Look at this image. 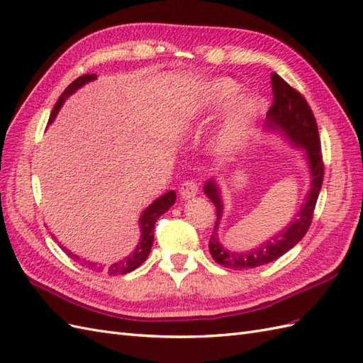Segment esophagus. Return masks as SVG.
Wrapping results in <instances>:
<instances>
[{
  "instance_id": "34e87169",
  "label": "esophagus",
  "mask_w": 363,
  "mask_h": 363,
  "mask_svg": "<svg viewBox=\"0 0 363 363\" xmlns=\"http://www.w3.org/2000/svg\"><path fill=\"white\" fill-rule=\"evenodd\" d=\"M198 191H199L198 184L194 182L193 179L185 181V182L181 185V190H179L182 199H191V198L196 196Z\"/></svg>"
}]
</instances>
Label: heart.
I'll list each match as a JSON object with an SVG mask.
<instances>
[{"label": "heart", "instance_id": "heart-1", "mask_svg": "<svg viewBox=\"0 0 363 363\" xmlns=\"http://www.w3.org/2000/svg\"><path fill=\"white\" fill-rule=\"evenodd\" d=\"M240 91V86L230 78H220L208 82L203 87L202 96L199 99V107L207 111H216L227 107ZM261 101L255 96H245L231 106L224 123L216 130L211 138L213 150L219 155H227L242 141L248 127L256 118Z\"/></svg>", "mask_w": 363, "mask_h": 363}]
</instances>
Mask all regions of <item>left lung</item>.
<instances>
[{
  "instance_id": "obj_1",
  "label": "left lung",
  "mask_w": 363,
  "mask_h": 363,
  "mask_svg": "<svg viewBox=\"0 0 363 363\" xmlns=\"http://www.w3.org/2000/svg\"><path fill=\"white\" fill-rule=\"evenodd\" d=\"M272 89H273V104L268 110L267 127L272 130H279L290 139L293 145L302 147L306 152V160L310 164L311 173V185L310 191L306 194L305 203L301 211L297 213V218L290 225L285 227L277 236L267 240L257 248L250 250L245 253L230 252L219 244L218 239V225L222 215V201L220 190L216 182L210 179L203 185V193L216 207V222L215 230L210 236L208 248L215 261L231 270H247V268L261 267L276 261L277 257L285 255L288 250H291L308 231L315 202L319 198V191L323 182V160L320 152V138L315 118L308 102L301 95L299 91L293 89L286 81H284L277 73H272Z\"/></svg>"
}]
</instances>
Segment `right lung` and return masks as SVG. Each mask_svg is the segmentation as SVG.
Wrapping results in <instances>:
<instances>
[{"label":"right lung","mask_w":363,"mask_h":363,"mask_svg":"<svg viewBox=\"0 0 363 363\" xmlns=\"http://www.w3.org/2000/svg\"><path fill=\"white\" fill-rule=\"evenodd\" d=\"M95 78H96L95 73H87V75H82V77H79V78H77L75 81H73L72 84H69V87L61 93V96H60V99L57 101V104H55V107H53V110H52V113H50L49 123H52V121L55 119V116H57V113H58V110H60L61 106H62V102L66 101V99L72 95V93H75L79 87L84 86L86 82L93 81ZM174 201H176V193L172 190V191H169V193L162 194L161 198H157L155 202H152L150 206H148V207L143 211L141 219H139V227H141V239H139V244H138V247L135 248V252H133L132 255H130L128 257L123 259V261L111 264L110 267L98 265V264H95V262H89V261L84 262L79 256L70 253L67 248H64L62 245H61V248L64 250V252H66V255H67L69 257L73 259V261L81 262V264L84 262V265H87L89 268H93V270H96V272L106 270V273L110 274V276L127 274V273H130V272L136 270V268H138L139 265H141V264L145 261V259L148 257V255H150V250H152V245H153V236H155L153 228H155L156 220H157V218L162 216L164 213L173 206Z\"/></svg>","instance_id":"obj_1"}]
</instances>
